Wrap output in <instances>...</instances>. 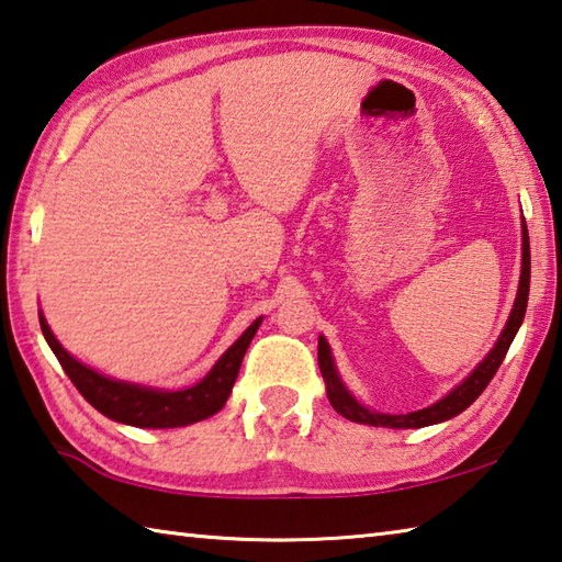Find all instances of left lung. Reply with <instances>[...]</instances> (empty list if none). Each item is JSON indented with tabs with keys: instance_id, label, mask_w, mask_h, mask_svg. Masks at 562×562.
<instances>
[{
	"instance_id": "obj_1",
	"label": "left lung",
	"mask_w": 562,
	"mask_h": 562,
	"mask_svg": "<svg viewBox=\"0 0 562 562\" xmlns=\"http://www.w3.org/2000/svg\"><path fill=\"white\" fill-rule=\"evenodd\" d=\"M521 281H518V293L514 301V308L509 321H506V327L499 335V340L492 347V352L486 355L477 369L462 381L460 386H454L448 396H442L438 404H432L428 408L413 411V413H401V416H391V413H376L364 408L359 401L349 394L347 386L342 384L340 374H337L333 355H330V345L325 342V337L321 335L317 340V364H321V372L325 379V391L327 398H330L333 408L345 416L347 420L355 423H367V426H376V428H423V426H432V423H442L450 420L468 408L470 404L477 401V396L490 384L492 376L496 374V369L504 362L506 352L514 342V337L518 333V327L524 323L526 315V303H528V285H531V245H528V229L524 222V245H521Z\"/></svg>"
}]
</instances>
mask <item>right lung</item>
<instances>
[{
	"mask_svg": "<svg viewBox=\"0 0 562 562\" xmlns=\"http://www.w3.org/2000/svg\"><path fill=\"white\" fill-rule=\"evenodd\" d=\"M38 321L48 347L58 357L63 372L76 384L85 401L98 408L102 416L136 428H181L215 416L227 404V396L232 394V386H235V379L239 374L241 359H245L251 337L257 335L261 325V317H257L195 386L181 391H161L98 374L94 369L85 367L60 347V342L50 333L46 317L41 313Z\"/></svg>",
	"mask_w": 562,
	"mask_h": 562,
	"instance_id": "1",
	"label": "right lung"
}]
</instances>
